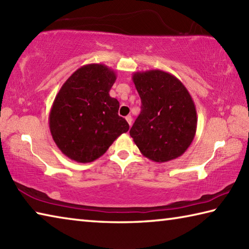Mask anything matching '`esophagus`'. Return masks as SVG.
Wrapping results in <instances>:
<instances>
[{
  "label": "esophagus",
  "instance_id": "esophagus-1",
  "mask_svg": "<svg viewBox=\"0 0 249 249\" xmlns=\"http://www.w3.org/2000/svg\"><path fill=\"white\" fill-rule=\"evenodd\" d=\"M125 120H127L129 125H131V124H132V117H131V116H127V117H125Z\"/></svg>",
  "mask_w": 249,
  "mask_h": 249
}]
</instances>
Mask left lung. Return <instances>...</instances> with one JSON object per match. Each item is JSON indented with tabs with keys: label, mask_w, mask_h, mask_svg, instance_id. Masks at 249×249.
I'll list each match as a JSON object with an SVG mask.
<instances>
[{
	"label": "left lung",
	"mask_w": 249,
	"mask_h": 249,
	"mask_svg": "<svg viewBox=\"0 0 249 249\" xmlns=\"http://www.w3.org/2000/svg\"><path fill=\"white\" fill-rule=\"evenodd\" d=\"M132 80L142 103L130 130L134 143L154 162L179 158L197 130V111L189 91L176 76L162 70L136 72Z\"/></svg>",
	"instance_id": "obj_1"
}]
</instances>
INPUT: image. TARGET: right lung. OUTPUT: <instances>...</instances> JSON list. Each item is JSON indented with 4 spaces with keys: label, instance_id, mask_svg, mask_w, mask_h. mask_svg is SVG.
<instances>
[{
    "label": "right lung",
    "instance_id": "right-lung-1",
    "mask_svg": "<svg viewBox=\"0 0 249 249\" xmlns=\"http://www.w3.org/2000/svg\"><path fill=\"white\" fill-rule=\"evenodd\" d=\"M116 73L104 64H86L70 76L56 94L49 115L52 139L62 153L77 163L100 158L129 130L118 115L119 102L109 90Z\"/></svg>",
    "mask_w": 249,
    "mask_h": 249
}]
</instances>
